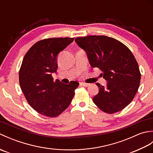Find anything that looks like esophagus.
Returning a JSON list of instances; mask_svg holds the SVG:
<instances>
[{"instance_id": "34e87169", "label": "esophagus", "mask_w": 153, "mask_h": 153, "mask_svg": "<svg viewBox=\"0 0 153 153\" xmlns=\"http://www.w3.org/2000/svg\"><path fill=\"white\" fill-rule=\"evenodd\" d=\"M80 85L84 86V87H89L90 85L89 83H80Z\"/></svg>"}]
</instances>
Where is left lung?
<instances>
[{
	"mask_svg": "<svg viewBox=\"0 0 153 153\" xmlns=\"http://www.w3.org/2000/svg\"><path fill=\"white\" fill-rule=\"evenodd\" d=\"M77 45L85 51L89 64L102 71L106 86L97 83L99 91L94 103L108 114L122 110L134 99L141 80L138 64L131 51L121 42L105 35L77 37Z\"/></svg>",
	"mask_w": 153,
	"mask_h": 153,
	"instance_id": "1",
	"label": "left lung"
}]
</instances>
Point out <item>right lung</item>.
Masks as SVG:
<instances>
[{
	"mask_svg": "<svg viewBox=\"0 0 153 153\" xmlns=\"http://www.w3.org/2000/svg\"><path fill=\"white\" fill-rule=\"evenodd\" d=\"M74 38H51L37 42L25 54L19 70L22 92L35 110L45 116L56 117L72 100L79 83L54 82L52 74L58 68L57 58Z\"/></svg>",
	"mask_w": 153,
	"mask_h": 153,
	"instance_id": "right-lung-1",
	"label": "right lung"
}]
</instances>
